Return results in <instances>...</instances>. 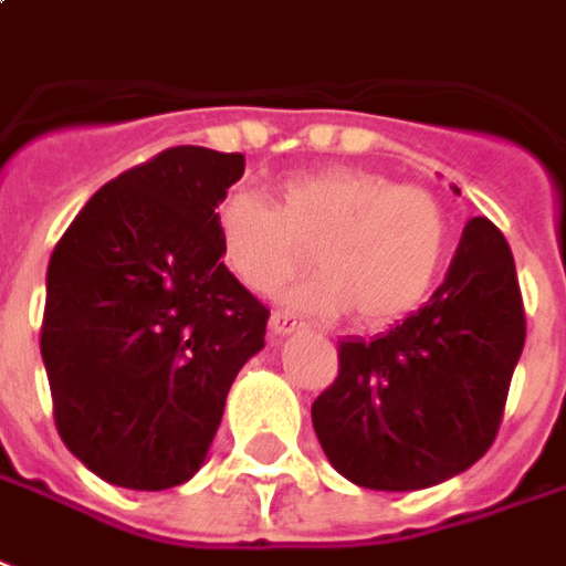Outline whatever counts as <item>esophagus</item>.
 <instances>
[{
  "mask_svg": "<svg viewBox=\"0 0 566 566\" xmlns=\"http://www.w3.org/2000/svg\"><path fill=\"white\" fill-rule=\"evenodd\" d=\"M302 323L290 314H271V323H268V332H271V338H286L292 332H298Z\"/></svg>",
  "mask_w": 566,
  "mask_h": 566,
  "instance_id": "34e87169",
  "label": "esophagus"
}]
</instances>
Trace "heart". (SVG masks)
<instances>
[{"mask_svg":"<svg viewBox=\"0 0 566 566\" xmlns=\"http://www.w3.org/2000/svg\"><path fill=\"white\" fill-rule=\"evenodd\" d=\"M226 271L259 295L298 274L311 250L316 274L286 302L295 311L338 316L354 311L368 328L390 326L418 307L448 259V216L427 188L392 186L359 167L295 174L274 188V207L250 191L216 210Z\"/></svg>","mask_w":566,"mask_h":566,"instance_id":"1","label":"heart"}]
</instances>
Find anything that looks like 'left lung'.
<instances>
[{
  "mask_svg": "<svg viewBox=\"0 0 566 566\" xmlns=\"http://www.w3.org/2000/svg\"><path fill=\"white\" fill-rule=\"evenodd\" d=\"M338 344V378L311 405L328 463L371 491L460 475L494 442L524 350L506 238L482 216L469 219L430 302L371 340Z\"/></svg>",
  "mask_w": 566,
  "mask_h": 566,
  "instance_id": "obj_1",
  "label": "left lung"
}]
</instances>
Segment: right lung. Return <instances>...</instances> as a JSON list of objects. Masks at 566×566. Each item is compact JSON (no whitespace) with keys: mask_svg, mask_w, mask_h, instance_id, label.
<instances>
[{"mask_svg":"<svg viewBox=\"0 0 566 566\" xmlns=\"http://www.w3.org/2000/svg\"><path fill=\"white\" fill-rule=\"evenodd\" d=\"M240 176L243 155L167 148L99 188L54 247L42 363L60 439L103 482H188L264 347L268 307L216 240V207Z\"/></svg>","mask_w":566,"mask_h":566,"instance_id":"right-lung-1","label":"right lung"}]
</instances>
